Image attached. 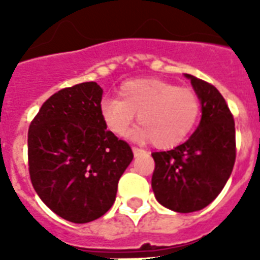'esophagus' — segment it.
<instances>
[{
    "label": "esophagus",
    "mask_w": 260,
    "mask_h": 260,
    "mask_svg": "<svg viewBox=\"0 0 260 260\" xmlns=\"http://www.w3.org/2000/svg\"><path fill=\"white\" fill-rule=\"evenodd\" d=\"M132 152H134L135 156H139V155L146 154V151L142 150V148H138V147H132Z\"/></svg>",
    "instance_id": "obj_1"
}]
</instances>
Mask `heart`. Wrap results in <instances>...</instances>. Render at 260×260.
<instances>
[{
    "instance_id": "1",
    "label": "heart",
    "mask_w": 260,
    "mask_h": 260,
    "mask_svg": "<svg viewBox=\"0 0 260 260\" xmlns=\"http://www.w3.org/2000/svg\"><path fill=\"white\" fill-rule=\"evenodd\" d=\"M120 98H106L100 105L105 126L118 138H126L138 113L140 140H151L158 148L181 144L196 128L201 101L191 89L178 87L162 79L143 78L124 82Z\"/></svg>"
}]
</instances>
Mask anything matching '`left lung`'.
<instances>
[{"label":"left lung","instance_id":"left-lung-1","mask_svg":"<svg viewBox=\"0 0 260 260\" xmlns=\"http://www.w3.org/2000/svg\"><path fill=\"white\" fill-rule=\"evenodd\" d=\"M201 101V121L189 140L152 152L151 186L159 204L178 213L204 209L225 186L236 159L235 121L213 85L185 74Z\"/></svg>","mask_w":260,"mask_h":260}]
</instances>
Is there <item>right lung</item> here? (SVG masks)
<instances>
[{"instance_id":"1","label":"right lung","mask_w":260,"mask_h":260,"mask_svg":"<svg viewBox=\"0 0 260 260\" xmlns=\"http://www.w3.org/2000/svg\"><path fill=\"white\" fill-rule=\"evenodd\" d=\"M101 100L95 82L59 90L28 131L34 189L54 213L75 224L93 221L112 208L118 179L134 159L129 144L106 129Z\"/></svg>"}]
</instances>
